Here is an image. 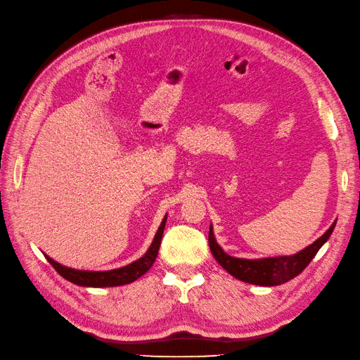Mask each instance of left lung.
Returning <instances> with one entry per match:
<instances>
[{"instance_id":"1","label":"left lung","mask_w":360,"mask_h":360,"mask_svg":"<svg viewBox=\"0 0 360 360\" xmlns=\"http://www.w3.org/2000/svg\"><path fill=\"white\" fill-rule=\"evenodd\" d=\"M335 224L336 222L332 224V226L319 238V240H315L312 245L300 250L299 254H294L291 257H274L263 259H243L230 257L216 243L212 225L209 231V245L217 263L234 278L243 282H249V284L274 287L284 284V282H288L290 279L296 278L299 274H302L304 267L311 263V259L315 257V254L319 252V249L328 242V238L330 237L335 228Z\"/></svg>"}]
</instances>
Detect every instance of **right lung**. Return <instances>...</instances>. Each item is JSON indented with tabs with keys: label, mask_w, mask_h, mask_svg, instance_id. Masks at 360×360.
Listing matches in <instances>:
<instances>
[{
	"label": "right lung",
	"mask_w": 360,
	"mask_h": 360,
	"mask_svg": "<svg viewBox=\"0 0 360 360\" xmlns=\"http://www.w3.org/2000/svg\"><path fill=\"white\" fill-rule=\"evenodd\" d=\"M165 222H167V216L163 217V221L159 226V230L155 236V240L151 243V246L148 248L147 254L136 259L135 263L124 266L122 269H115V270H108V271H84V270H75V269H69L64 267L58 263H56L52 258H49L48 255L46 259L51 263V266L56 269L58 274L73 284L76 285H84V287H117V285H124L129 284V282H134L135 279H138L139 276H143L146 271L153 266L155 259L158 257L159 252V246H160V240H162V234L163 230H165Z\"/></svg>",
	"instance_id": "add662e5"
}]
</instances>
